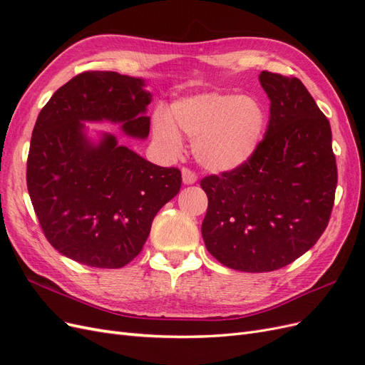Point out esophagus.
Returning <instances> with one entry per match:
<instances>
[{
    "mask_svg": "<svg viewBox=\"0 0 365 365\" xmlns=\"http://www.w3.org/2000/svg\"><path fill=\"white\" fill-rule=\"evenodd\" d=\"M196 178H197V176L192 169L182 168V182L184 184H193L196 181Z\"/></svg>",
    "mask_w": 365,
    "mask_h": 365,
    "instance_id": "34e87169",
    "label": "esophagus"
}]
</instances>
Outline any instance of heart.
<instances>
[{
	"label": "heart",
	"instance_id": "heart-1",
	"mask_svg": "<svg viewBox=\"0 0 365 365\" xmlns=\"http://www.w3.org/2000/svg\"><path fill=\"white\" fill-rule=\"evenodd\" d=\"M264 114L250 97L202 93L176 101L169 114H158L153 134L169 150L181 148L178 132L193 141L195 157L212 172H228L244 164L262 138Z\"/></svg>",
	"mask_w": 365,
	"mask_h": 365
}]
</instances>
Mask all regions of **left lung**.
I'll return each instance as SVG.
<instances>
[{"label": "left lung", "mask_w": 365, "mask_h": 365, "mask_svg": "<svg viewBox=\"0 0 365 365\" xmlns=\"http://www.w3.org/2000/svg\"><path fill=\"white\" fill-rule=\"evenodd\" d=\"M259 81L271 101L263 140L239 168L201 180L205 247L245 272L280 269L311 250L338 182L330 123L302 81L271 71Z\"/></svg>", "instance_id": "obj_1"}]
</instances>
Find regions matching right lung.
<instances>
[{
    "mask_svg": "<svg viewBox=\"0 0 365 365\" xmlns=\"http://www.w3.org/2000/svg\"><path fill=\"white\" fill-rule=\"evenodd\" d=\"M141 79L115 71H83L41 109L31 132L27 189L43 236L63 256L94 268L134 260L160 208L181 189V170L160 168L118 146L113 135L91 146L85 120L123 123L145 138L150 93Z\"/></svg>",
    "mask_w": 365,
    "mask_h": 365,
    "instance_id": "add662e5",
    "label": "right lung"
}]
</instances>
